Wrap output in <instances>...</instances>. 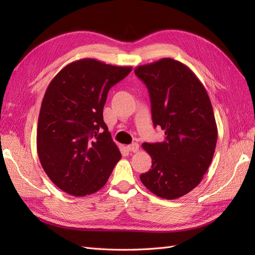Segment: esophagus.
<instances>
[{
    "label": "esophagus",
    "instance_id": "obj_1",
    "mask_svg": "<svg viewBox=\"0 0 255 255\" xmlns=\"http://www.w3.org/2000/svg\"><path fill=\"white\" fill-rule=\"evenodd\" d=\"M127 149H128V151H130V152H137L138 150H139V144L134 142V143H132V144L128 145Z\"/></svg>",
    "mask_w": 255,
    "mask_h": 255
}]
</instances>
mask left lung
<instances>
[{
    "label": "left lung",
    "mask_w": 255,
    "mask_h": 255,
    "mask_svg": "<svg viewBox=\"0 0 255 255\" xmlns=\"http://www.w3.org/2000/svg\"><path fill=\"white\" fill-rule=\"evenodd\" d=\"M134 72L149 90L154 127L165 132L164 141L142 143L152 166L140 180L157 197H183L200 184L214 156L218 130L210 97L196 74L172 58Z\"/></svg>",
    "instance_id": "1"
}]
</instances>
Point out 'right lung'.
I'll return each instance as SVG.
<instances>
[{"label": "right lung", "instance_id": "right-lung-1", "mask_svg": "<svg viewBox=\"0 0 255 255\" xmlns=\"http://www.w3.org/2000/svg\"><path fill=\"white\" fill-rule=\"evenodd\" d=\"M130 70L84 58L61 69L45 90L37 152L50 180L67 194H95L121 158L103 120V107L109 90Z\"/></svg>", "mask_w": 255, "mask_h": 255}]
</instances>
